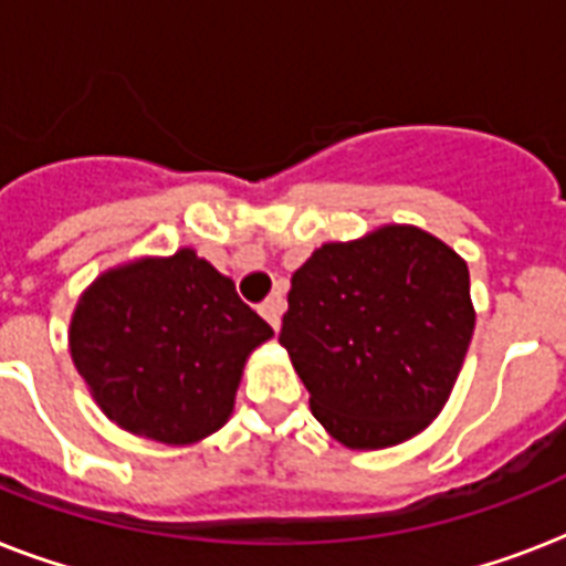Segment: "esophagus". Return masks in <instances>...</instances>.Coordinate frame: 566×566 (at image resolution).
<instances>
[{"label":"esophagus","mask_w":566,"mask_h":566,"mask_svg":"<svg viewBox=\"0 0 566 566\" xmlns=\"http://www.w3.org/2000/svg\"><path fill=\"white\" fill-rule=\"evenodd\" d=\"M282 311H284L282 296H270V300L261 305V317H264L273 328H279V326H282Z\"/></svg>","instance_id":"obj_1"}]
</instances>
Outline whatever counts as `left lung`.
Listing matches in <instances>:
<instances>
[{"instance_id":"obj_1","label":"left lung","mask_w":566,"mask_h":566,"mask_svg":"<svg viewBox=\"0 0 566 566\" xmlns=\"http://www.w3.org/2000/svg\"><path fill=\"white\" fill-rule=\"evenodd\" d=\"M473 328L464 258L417 226H381L293 273L279 344L332 438L385 449L438 417Z\"/></svg>"}]
</instances>
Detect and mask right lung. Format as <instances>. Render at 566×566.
<instances>
[{"mask_svg":"<svg viewBox=\"0 0 566 566\" xmlns=\"http://www.w3.org/2000/svg\"><path fill=\"white\" fill-rule=\"evenodd\" d=\"M273 328L193 249L102 273L70 319V355L108 420L185 447L226 426L249 353Z\"/></svg>","mask_w":566,"mask_h":566,"instance_id":"1","label":"right lung"}]
</instances>
